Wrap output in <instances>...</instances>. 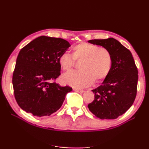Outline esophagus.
Masks as SVG:
<instances>
[{
	"label": "esophagus",
	"mask_w": 149,
	"mask_h": 149,
	"mask_svg": "<svg viewBox=\"0 0 149 149\" xmlns=\"http://www.w3.org/2000/svg\"><path fill=\"white\" fill-rule=\"evenodd\" d=\"M73 90H74V91H75V92H77V93H84V90L81 89H78V88H74Z\"/></svg>",
	"instance_id": "1"
}]
</instances>
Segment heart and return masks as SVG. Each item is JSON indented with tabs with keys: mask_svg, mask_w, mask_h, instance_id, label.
I'll list each match as a JSON object with an SVG mask.
<instances>
[{
	"mask_svg": "<svg viewBox=\"0 0 149 149\" xmlns=\"http://www.w3.org/2000/svg\"><path fill=\"white\" fill-rule=\"evenodd\" d=\"M72 57L75 60H81L79 65L80 70L64 75L62 81L64 84L73 87H84L93 81L101 82L108 77L112 68L110 52L96 45L80 42L73 47ZM72 59L69 54L60 55L58 64L63 71L68 72L72 69L74 65Z\"/></svg>",
	"mask_w": 149,
	"mask_h": 149,
	"instance_id": "1",
	"label": "heart"
}]
</instances>
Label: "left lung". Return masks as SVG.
Masks as SVG:
<instances>
[{"label": "left lung", "instance_id": "8db88e82", "mask_svg": "<svg viewBox=\"0 0 149 149\" xmlns=\"http://www.w3.org/2000/svg\"><path fill=\"white\" fill-rule=\"evenodd\" d=\"M88 42L108 49L112 56L110 74L101 85L92 90L95 99L88 108L100 119H116L132 107L137 95L138 70L134 59L130 50L114 38Z\"/></svg>", "mask_w": 149, "mask_h": 149}]
</instances>
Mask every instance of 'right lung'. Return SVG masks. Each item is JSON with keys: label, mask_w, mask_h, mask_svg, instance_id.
I'll return each mask as SVG.
<instances>
[{"label": "right lung", "mask_w": 149, "mask_h": 149, "mask_svg": "<svg viewBox=\"0 0 149 149\" xmlns=\"http://www.w3.org/2000/svg\"><path fill=\"white\" fill-rule=\"evenodd\" d=\"M70 47L61 38L37 37L22 48L12 76L14 97L26 112L41 117L50 116L62 107L68 86L54 82L60 75V56Z\"/></svg>", "instance_id": "obj_1"}]
</instances>
